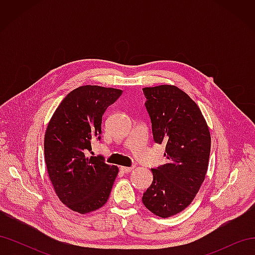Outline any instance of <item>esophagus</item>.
Masks as SVG:
<instances>
[{"mask_svg":"<svg viewBox=\"0 0 255 255\" xmlns=\"http://www.w3.org/2000/svg\"><path fill=\"white\" fill-rule=\"evenodd\" d=\"M133 167H125V166H121L120 167V170L122 171V172H125V173H128V172H130L133 170Z\"/></svg>","mask_w":255,"mask_h":255,"instance_id":"esophagus-1","label":"esophagus"}]
</instances>
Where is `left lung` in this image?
Segmentation results:
<instances>
[{
  "label": "left lung",
  "mask_w": 255,
  "mask_h": 255,
  "mask_svg": "<svg viewBox=\"0 0 255 255\" xmlns=\"http://www.w3.org/2000/svg\"><path fill=\"white\" fill-rule=\"evenodd\" d=\"M153 139L166 142L168 163L151 169L153 181L142 203L161 218L181 213L195 199L205 179L211 134L198 105L173 85L142 89Z\"/></svg>",
  "instance_id": "8db88e82"
}]
</instances>
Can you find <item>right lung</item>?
<instances>
[{"mask_svg": "<svg viewBox=\"0 0 255 255\" xmlns=\"http://www.w3.org/2000/svg\"><path fill=\"white\" fill-rule=\"evenodd\" d=\"M122 90L86 85L72 90L53 114L44 135V159L59 200L87 214L110 197L119 169L104 157L88 156L91 141L101 139L102 116Z\"/></svg>", "mask_w": 255, "mask_h": 255, "instance_id": "right-lung-1", "label": "right lung"}]
</instances>
